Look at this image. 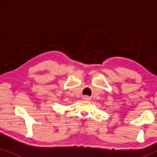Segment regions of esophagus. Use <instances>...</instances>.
Wrapping results in <instances>:
<instances>
[{"label": "esophagus", "instance_id": "obj_1", "mask_svg": "<svg viewBox=\"0 0 157 157\" xmlns=\"http://www.w3.org/2000/svg\"><path fill=\"white\" fill-rule=\"evenodd\" d=\"M85 98H86V99H89V97H87V96H86Z\"/></svg>", "mask_w": 157, "mask_h": 157}]
</instances>
